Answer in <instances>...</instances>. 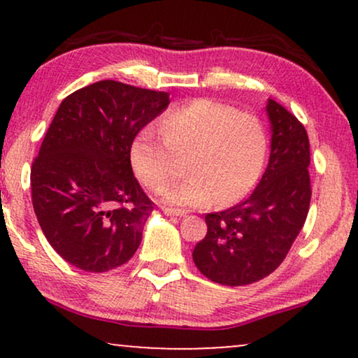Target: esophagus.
I'll use <instances>...</instances> for the list:
<instances>
[{
  "label": "esophagus",
  "instance_id": "34e87169",
  "mask_svg": "<svg viewBox=\"0 0 358 358\" xmlns=\"http://www.w3.org/2000/svg\"><path fill=\"white\" fill-rule=\"evenodd\" d=\"M164 215H168V217H185L187 212H184V210H178V208H163Z\"/></svg>",
  "mask_w": 358,
  "mask_h": 358
}]
</instances>
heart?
Wrapping results in <instances>:
<instances>
[{
    "label": "heart",
    "instance_id": "obj_1",
    "mask_svg": "<svg viewBox=\"0 0 358 358\" xmlns=\"http://www.w3.org/2000/svg\"><path fill=\"white\" fill-rule=\"evenodd\" d=\"M153 127L131 140L130 163L136 178L150 187L176 173V161L185 158L187 178L166 184L156 195L179 207L210 202L229 205L256 187L267 158V134L261 120L239 114L234 107L208 99L176 107Z\"/></svg>",
    "mask_w": 358,
    "mask_h": 358
}]
</instances>
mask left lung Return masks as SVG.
Masks as SVG:
<instances>
[{
	"label": "left lung",
	"instance_id": "8db88e82",
	"mask_svg": "<svg viewBox=\"0 0 358 358\" xmlns=\"http://www.w3.org/2000/svg\"><path fill=\"white\" fill-rule=\"evenodd\" d=\"M266 112L271 122L266 173L244 202L205 217L207 234L192 252L199 271L222 285H248L275 271L310 208V141L305 127L272 99Z\"/></svg>",
	"mask_w": 358,
	"mask_h": 358
}]
</instances>
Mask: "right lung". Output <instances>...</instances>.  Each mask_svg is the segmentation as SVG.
<instances>
[{"instance_id":"add662e5","label":"right lung","mask_w":358,"mask_h":358,"mask_svg":"<svg viewBox=\"0 0 358 358\" xmlns=\"http://www.w3.org/2000/svg\"><path fill=\"white\" fill-rule=\"evenodd\" d=\"M168 106L169 92L106 80L58 107L32 163V205L71 266L107 272L138 249L153 202L134 178L130 145Z\"/></svg>"}]
</instances>
